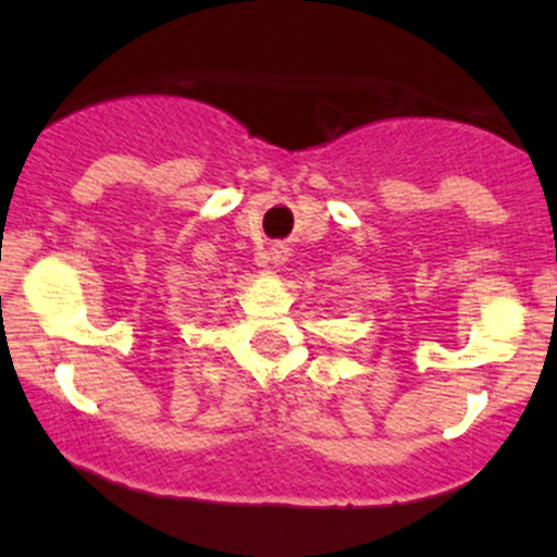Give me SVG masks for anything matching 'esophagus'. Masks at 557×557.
I'll return each instance as SVG.
<instances>
[{"label":"esophagus","instance_id":"obj_1","mask_svg":"<svg viewBox=\"0 0 557 557\" xmlns=\"http://www.w3.org/2000/svg\"><path fill=\"white\" fill-rule=\"evenodd\" d=\"M287 251H290V248H285L283 243L272 246L270 248V261H272V264H283V261H287V257H290V253H287Z\"/></svg>","mask_w":557,"mask_h":557}]
</instances>
